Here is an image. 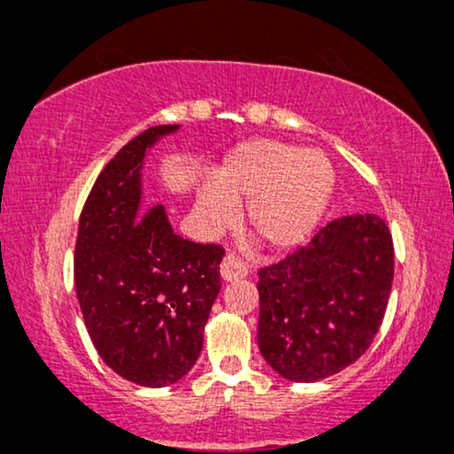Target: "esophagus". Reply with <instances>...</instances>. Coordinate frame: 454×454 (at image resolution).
<instances>
[{"label": "esophagus", "mask_w": 454, "mask_h": 454, "mask_svg": "<svg viewBox=\"0 0 454 454\" xmlns=\"http://www.w3.org/2000/svg\"><path fill=\"white\" fill-rule=\"evenodd\" d=\"M247 274H248V268L236 257V254H225V259L221 261L223 280H238V278H244Z\"/></svg>", "instance_id": "esophagus-1"}]
</instances>
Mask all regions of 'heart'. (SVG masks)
Here are the masks:
<instances>
[{"label":"heart","mask_w":454,"mask_h":454,"mask_svg":"<svg viewBox=\"0 0 454 454\" xmlns=\"http://www.w3.org/2000/svg\"><path fill=\"white\" fill-rule=\"evenodd\" d=\"M333 189V169L317 151L278 140H250L227 154L215 184L201 186L197 210L212 227L236 216L247 201V223L274 250L297 247L317 227Z\"/></svg>","instance_id":"heart-1"}]
</instances>
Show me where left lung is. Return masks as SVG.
Instances as JSON below:
<instances>
[{
	"label": "left lung",
	"instance_id": "8db88e82",
	"mask_svg": "<svg viewBox=\"0 0 454 454\" xmlns=\"http://www.w3.org/2000/svg\"><path fill=\"white\" fill-rule=\"evenodd\" d=\"M393 238L376 215L335 218L259 270V350L282 378L317 382L374 342L393 285Z\"/></svg>",
	"mask_w": 454,
	"mask_h": 454
}]
</instances>
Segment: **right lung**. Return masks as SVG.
Returning <instances> with one entry per match:
<instances>
[{"mask_svg": "<svg viewBox=\"0 0 454 454\" xmlns=\"http://www.w3.org/2000/svg\"><path fill=\"white\" fill-rule=\"evenodd\" d=\"M176 129L151 127L101 169L74 253V285L95 350L125 380L153 388L174 385L195 365L225 254L218 244L174 233L163 206L142 204L146 148Z\"/></svg>", "mask_w": 454, "mask_h": 454, "instance_id": "1", "label": "right lung"}]
</instances>
